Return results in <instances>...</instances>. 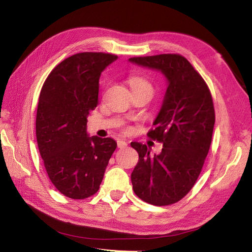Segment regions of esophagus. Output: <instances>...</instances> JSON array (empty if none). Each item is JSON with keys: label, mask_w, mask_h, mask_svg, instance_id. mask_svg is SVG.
Masks as SVG:
<instances>
[{"label": "esophagus", "mask_w": 252, "mask_h": 252, "mask_svg": "<svg viewBox=\"0 0 252 252\" xmlns=\"http://www.w3.org/2000/svg\"><path fill=\"white\" fill-rule=\"evenodd\" d=\"M117 145H118V148H126L127 146V143L125 141H118Z\"/></svg>", "instance_id": "obj_1"}]
</instances>
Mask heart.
I'll use <instances>...</instances> for the list:
<instances>
[{"mask_svg": "<svg viewBox=\"0 0 252 252\" xmlns=\"http://www.w3.org/2000/svg\"><path fill=\"white\" fill-rule=\"evenodd\" d=\"M127 82L130 84L132 92H134V91H149L153 93V84L142 76H131L127 79Z\"/></svg>", "mask_w": 252, "mask_h": 252, "instance_id": "b5f03b06", "label": "heart"}]
</instances>
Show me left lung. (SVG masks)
Wrapping results in <instances>:
<instances>
[{
	"label": "left lung",
	"instance_id": "8db88e82",
	"mask_svg": "<svg viewBox=\"0 0 252 252\" xmlns=\"http://www.w3.org/2000/svg\"><path fill=\"white\" fill-rule=\"evenodd\" d=\"M130 62L157 69L168 79L161 109L147 133L162 143L151 156L146 145L131 143L138 162L131 174L135 195L154 206L180 201L194 187L210 149L216 112L205 80L180 54L131 57Z\"/></svg>",
	"mask_w": 252,
	"mask_h": 252
}]
</instances>
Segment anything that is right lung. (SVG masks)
I'll list each match as a JSON object with an SVG mask.
<instances>
[{
  "label": "right lung",
  "mask_w": 252,
  "mask_h": 252,
  "mask_svg": "<svg viewBox=\"0 0 252 252\" xmlns=\"http://www.w3.org/2000/svg\"><path fill=\"white\" fill-rule=\"evenodd\" d=\"M117 58L109 53H78L58 63L41 89L37 147L53 185L71 199H85L99 189L117 148L110 137L87 134L88 116L98 104L100 73Z\"/></svg>",
  "instance_id": "1"
}]
</instances>
